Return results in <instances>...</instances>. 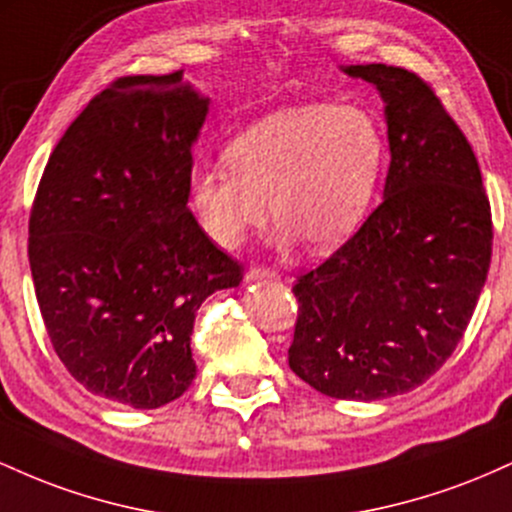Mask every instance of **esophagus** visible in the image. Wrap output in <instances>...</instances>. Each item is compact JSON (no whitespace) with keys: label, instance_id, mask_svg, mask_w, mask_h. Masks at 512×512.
<instances>
[{"label":"esophagus","instance_id":"obj_1","mask_svg":"<svg viewBox=\"0 0 512 512\" xmlns=\"http://www.w3.org/2000/svg\"><path fill=\"white\" fill-rule=\"evenodd\" d=\"M276 272H272V269H264V267H250L248 272H245V281L248 284H252V281H272L276 279Z\"/></svg>","mask_w":512,"mask_h":512}]
</instances>
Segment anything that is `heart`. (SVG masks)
<instances>
[{"mask_svg": "<svg viewBox=\"0 0 512 512\" xmlns=\"http://www.w3.org/2000/svg\"><path fill=\"white\" fill-rule=\"evenodd\" d=\"M226 166L192 173L190 199L211 243L236 250L267 219L276 243L305 240L310 250L339 248L378 190L385 137L361 105L305 103L276 110L238 134Z\"/></svg>", "mask_w": 512, "mask_h": 512, "instance_id": "b5f03b06", "label": "heart"}]
</instances>
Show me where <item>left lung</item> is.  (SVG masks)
<instances>
[{"label": "left lung", "instance_id": "left-lung-1", "mask_svg": "<svg viewBox=\"0 0 512 512\" xmlns=\"http://www.w3.org/2000/svg\"><path fill=\"white\" fill-rule=\"evenodd\" d=\"M385 103L383 202L293 293L289 366L327 397L375 402L424 385L467 330L491 262L472 146L431 86L387 64L339 67Z\"/></svg>", "mask_w": 512, "mask_h": 512}]
</instances>
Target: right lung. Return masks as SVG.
<instances>
[{"mask_svg":"<svg viewBox=\"0 0 512 512\" xmlns=\"http://www.w3.org/2000/svg\"><path fill=\"white\" fill-rule=\"evenodd\" d=\"M209 103L182 72L125 76L69 125L40 180L35 298L60 361L108 402L178 399L197 375L199 305L243 281L187 207Z\"/></svg>","mask_w":512,"mask_h":512,"instance_id":"add662e5","label":"right lung"}]
</instances>
